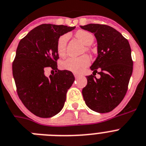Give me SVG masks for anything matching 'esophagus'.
I'll return each mask as SVG.
<instances>
[{
	"label": "esophagus",
	"mask_w": 146,
	"mask_h": 146,
	"mask_svg": "<svg viewBox=\"0 0 146 146\" xmlns=\"http://www.w3.org/2000/svg\"><path fill=\"white\" fill-rule=\"evenodd\" d=\"M74 78H78L80 77V75L78 74H74Z\"/></svg>",
	"instance_id": "1"
}]
</instances>
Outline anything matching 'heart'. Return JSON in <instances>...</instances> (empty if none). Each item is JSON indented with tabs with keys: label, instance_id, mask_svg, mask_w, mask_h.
I'll list each match as a JSON object with an SVG mask.
<instances>
[{
	"label": "heart",
	"instance_id": "heart-1",
	"mask_svg": "<svg viewBox=\"0 0 146 146\" xmlns=\"http://www.w3.org/2000/svg\"><path fill=\"white\" fill-rule=\"evenodd\" d=\"M76 37L86 46H90L94 42V35L89 32L84 30H80L76 33ZM69 36L68 35L65 34L60 36L58 38L57 42V51L60 56L63 57L66 54V43ZM86 51H88V47L86 48ZM90 64V58L88 55L80 56L78 58H69L64 60L61 63L62 68L66 70L71 72L80 73Z\"/></svg>",
	"mask_w": 146,
	"mask_h": 146
}]
</instances>
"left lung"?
Wrapping results in <instances>:
<instances>
[{"label":"left lung","mask_w":146,"mask_h":146,"mask_svg":"<svg viewBox=\"0 0 146 146\" xmlns=\"http://www.w3.org/2000/svg\"><path fill=\"white\" fill-rule=\"evenodd\" d=\"M80 28L94 35L98 54L90 67L93 75L86 76L83 99L92 110L107 113L115 109L126 94L133 71L130 45L118 31L107 25L90 23ZM99 68L101 78H97L94 75Z\"/></svg>","instance_id":"left-lung-1"}]
</instances>
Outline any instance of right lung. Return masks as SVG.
<instances>
[{
    "label": "right lung",
    "instance_id": "1",
    "mask_svg": "<svg viewBox=\"0 0 146 146\" xmlns=\"http://www.w3.org/2000/svg\"><path fill=\"white\" fill-rule=\"evenodd\" d=\"M63 25L41 24L18 43L12 63V74L18 97L35 115L52 117L63 108L66 92L74 81L70 71L58 69L57 42L61 35L74 29ZM47 67L55 70L46 77Z\"/></svg>",
    "mask_w": 146,
    "mask_h": 146
}]
</instances>
